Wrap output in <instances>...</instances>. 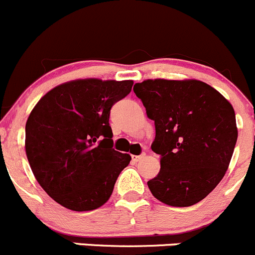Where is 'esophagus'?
<instances>
[{"label": "esophagus", "mask_w": 255, "mask_h": 255, "mask_svg": "<svg viewBox=\"0 0 255 255\" xmlns=\"http://www.w3.org/2000/svg\"><path fill=\"white\" fill-rule=\"evenodd\" d=\"M142 158H145V153H141L138 156H132V161L133 162H137V161H141Z\"/></svg>", "instance_id": "1"}]
</instances>
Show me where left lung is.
Masks as SVG:
<instances>
[{
    "instance_id": "8db88e82",
    "label": "left lung",
    "mask_w": 255,
    "mask_h": 255,
    "mask_svg": "<svg viewBox=\"0 0 255 255\" xmlns=\"http://www.w3.org/2000/svg\"><path fill=\"white\" fill-rule=\"evenodd\" d=\"M148 119L155 122L151 148L161 156L158 175L147 182L162 203L188 207L221 182L238 130L231 103L200 80L147 79L133 85Z\"/></svg>"
}]
</instances>
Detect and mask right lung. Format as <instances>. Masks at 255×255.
Returning a JSON list of instances; mask_svg holds the SVG:
<instances>
[{
  "label": "right lung",
  "mask_w": 255,
  "mask_h": 255,
  "mask_svg": "<svg viewBox=\"0 0 255 255\" xmlns=\"http://www.w3.org/2000/svg\"><path fill=\"white\" fill-rule=\"evenodd\" d=\"M132 84V80H73L48 92L29 114V166L43 190L63 207L93 211L112 196L131 156L113 148L110 110Z\"/></svg>",
  "instance_id": "obj_1"
}]
</instances>
